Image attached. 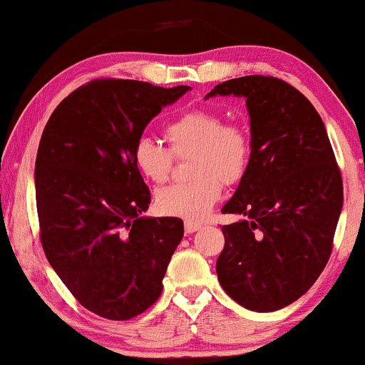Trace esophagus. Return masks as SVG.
Returning <instances> with one entry per match:
<instances>
[{"instance_id": "34e87169", "label": "esophagus", "mask_w": 365, "mask_h": 365, "mask_svg": "<svg viewBox=\"0 0 365 365\" xmlns=\"http://www.w3.org/2000/svg\"><path fill=\"white\" fill-rule=\"evenodd\" d=\"M184 230H186V233H195L197 230H201V223L186 222V223H184Z\"/></svg>"}]
</instances>
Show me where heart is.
Instances as JSON below:
<instances>
[{"label":"heart","instance_id":"heart-1","mask_svg":"<svg viewBox=\"0 0 365 365\" xmlns=\"http://www.w3.org/2000/svg\"><path fill=\"white\" fill-rule=\"evenodd\" d=\"M169 150L148 137L135 142L133 164L147 181L162 184L169 179L175 157L195 155L191 178L195 181L173 184L155 195L160 213L201 222L210 215L223 191V184H235L244 178L252 157L249 128L238 121L223 123L215 111L192 110L179 116L165 128Z\"/></svg>","mask_w":365,"mask_h":365}]
</instances>
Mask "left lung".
Segmentation results:
<instances>
[{
    "mask_svg": "<svg viewBox=\"0 0 365 365\" xmlns=\"http://www.w3.org/2000/svg\"><path fill=\"white\" fill-rule=\"evenodd\" d=\"M244 98L252 157L223 213L222 287L250 312L294 303L330 259L344 187L322 116L291 84L267 76L225 81L206 94Z\"/></svg>",
    "mask_w": 365,
    "mask_h": 365,
    "instance_id": "left-lung-1",
    "label": "left lung"
}]
</instances>
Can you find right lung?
I'll return each instance as SVG.
<instances>
[{"instance_id":"1","label":"right lung","mask_w":365,"mask_h":365,"mask_svg":"<svg viewBox=\"0 0 365 365\" xmlns=\"http://www.w3.org/2000/svg\"><path fill=\"white\" fill-rule=\"evenodd\" d=\"M190 86L101 79L58 105L40 138L35 195L47 260L89 312L130 320L155 303L182 220L142 217L150 191L133 147Z\"/></svg>"}]
</instances>
